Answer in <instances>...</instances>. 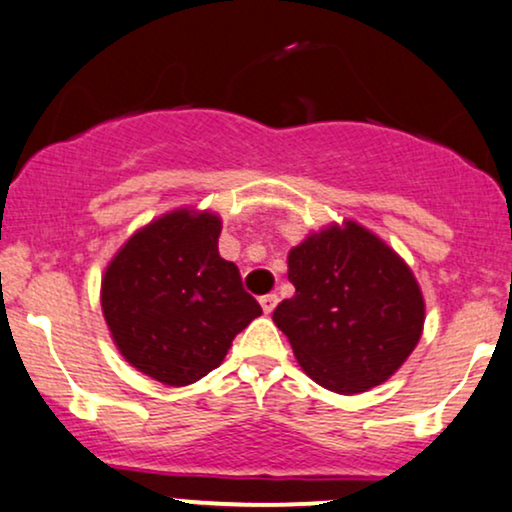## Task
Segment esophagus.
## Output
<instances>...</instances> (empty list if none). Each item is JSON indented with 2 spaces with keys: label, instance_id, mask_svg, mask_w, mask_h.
Listing matches in <instances>:
<instances>
[{
  "label": "esophagus",
  "instance_id": "esophagus-1",
  "mask_svg": "<svg viewBox=\"0 0 512 512\" xmlns=\"http://www.w3.org/2000/svg\"><path fill=\"white\" fill-rule=\"evenodd\" d=\"M275 306H277V294L261 296V308H263V313H273Z\"/></svg>",
  "mask_w": 512,
  "mask_h": 512
}]
</instances>
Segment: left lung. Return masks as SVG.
Here are the masks:
<instances>
[{
	"label": "left lung",
	"mask_w": 512,
	"mask_h": 512,
	"mask_svg": "<svg viewBox=\"0 0 512 512\" xmlns=\"http://www.w3.org/2000/svg\"><path fill=\"white\" fill-rule=\"evenodd\" d=\"M296 287L273 311L296 361L334 394L387 382L422 337L425 299L408 263L356 220L311 232L287 256Z\"/></svg>",
	"instance_id": "left-lung-1"
}]
</instances>
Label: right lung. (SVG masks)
Here are the masks:
<instances>
[{"label":"right lung","mask_w":512,"mask_h":512,"mask_svg":"<svg viewBox=\"0 0 512 512\" xmlns=\"http://www.w3.org/2000/svg\"><path fill=\"white\" fill-rule=\"evenodd\" d=\"M223 220L175 208L125 242L104 270L102 311L113 344L132 368L168 387H187L223 363L232 339L261 306L218 254Z\"/></svg>","instance_id":"obj_1"}]
</instances>
